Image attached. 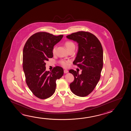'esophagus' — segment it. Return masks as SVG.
Returning a JSON list of instances; mask_svg holds the SVG:
<instances>
[{
	"mask_svg": "<svg viewBox=\"0 0 131 131\" xmlns=\"http://www.w3.org/2000/svg\"><path fill=\"white\" fill-rule=\"evenodd\" d=\"M68 72H69V71H68V70H67V69H64V73H68Z\"/></svg>",
	"mask_w": 131,
	"mask_h": 131,
	"instance_id": "obj_1",
	"label": "esophagus"
}]
</instances>
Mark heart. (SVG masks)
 Returning <instances> with one entry per match:
<instances>
[{
	"label": "heart",
	"instance_id": "b5f03b06",
	"mask_svg": "<svg viewBox=\"0 0 131 131\" xmlns=\"http://www.w3.org/2000/svg\"><path fill=\"white\" fill-rule=\"evenodd\" d=\"M64 45L65 47H66L67 50L68 51L72 49L75 48V44H74L73 42L70 40H68L65 42ZM56 49H57V47L56 46H54L52 49V52L53 54H55L56 52ZM70 62V61L69 60H64V59H62V60L59 61V63L61 65L62 67L64 68H67L69 66V63Z\"/></svg>",
	"mask_w": 131,
	"mask_h": 131
}]
</instances>
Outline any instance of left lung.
I'll return each instance as SVG.
<instances>
[{
  "mask_svg": "<svg viewBox=\"0 0 131 131\" xmlns=\"http://www.w3.org/2000/svg\"><path fill=\"white\" fill-rule=\"evenodd\" d=\"M67 38L78 43V53L73 64L82 69L80 74L73 69L69 70L74 78L70 84V89L78 96H87L93 91L100 79L103 66L102 45L96 36L88 32L79 31Z\"/></svg>",
  "mask_w": 131,
  "mask_h": 131,
  "instance_id": "1",
  "label": "left lung"
}]
</instances>
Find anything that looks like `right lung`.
<instances>
[{
	"instance_id": "1",
	"label": "right lung",
	"mask_w": 131,
	"mask_h": 131,
	"mask_svg": "<svg viewBox=\"0 0 131 131\" xmlns=\"http://www.w3.org/2000/svg\"><path fill=\"white\" fill-rule=\"evenodd\" d=\"M63 35L55 36L40 32L32 35L26 42L23 50V69L26 82L35 96L42 99L51 96L55 92L56 80L63 74L62 67L46 71V61L53 57L52 49Z\"/></svg>"
}]
</instances>
